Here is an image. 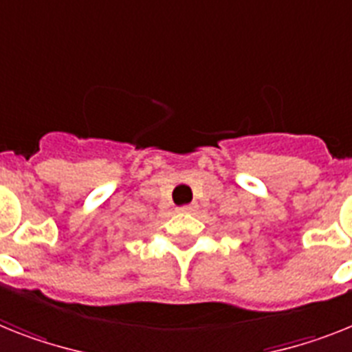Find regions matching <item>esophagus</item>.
Here are the masks:
<instances>
[{
    "mask_svg": "<svg viewBox=\"0 0 352 352\" xmlns=\"http://www.w3.org/2000/svg\"><path fill=\"white\" fill-rule=\"evenodd\" d=\"M195 209H197V206L190 204V206H182V208H179V211H181V212H195Z\"/></svg>",
    "mask_w": 352,
    "mask_h": 352,
    "instance_id": "1",
    "label": "esophagus"
}]
</instances>
